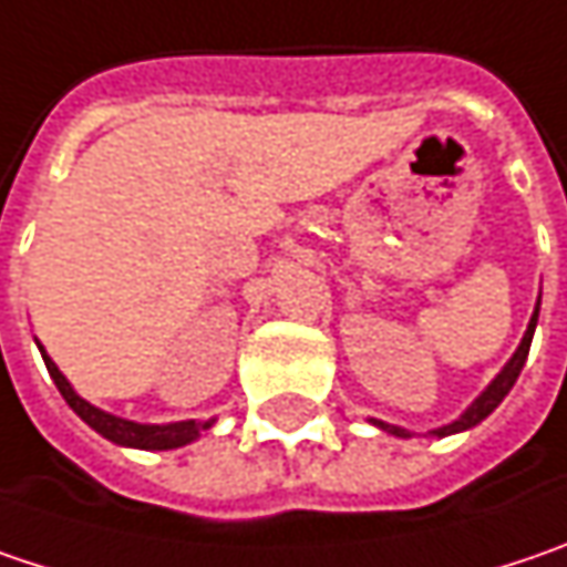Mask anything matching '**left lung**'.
<instances>
[{
    "mask_svg": "<svg viewBox=\"0 0 567 567\" xmlns=\"http://www.w3.org/2000/svg\"><path fill=\"white\" fill-rule=\"evenodd\" d=\"M536 320H539V305H536V311H533V320H529V327H526V337H523V343H519V350L514 352V359L504 365V372L494 379V382L487 384L482 391V398L465 411V414L458 416V420H452L450 426H440V430H433V436H450V433H458V430H472V426H478L484 416L491 414L504 398H507V391L514 388L516 375H519V369H523V362H526V355H529V343H533V333H536ZM382 430L388 433H394V436H411L404 426H388V423H379Z\"/></svg>",
    "mask_w": 567,
    "mask_h": 567,
    "instance_id": "1",
    "label": "left lung"
}]
</instances>
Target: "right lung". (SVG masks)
I'll use <instances>...</instances> for the list:
<instances>
[{
    "instance_id": "add662e5",
    "label": "right lung",
    "mask_w": 567,
    "mask_h": 567,
    "mask_svg": "<svg viewBox=\"0 0 567 567\" xmlns=\"http://www.w3.org/2000/svg\"><path fill=\"white\" fill-rule=\"evenodd\" d=\"M41 355H44V365H48V372H51L53 384L60 388L63 401H66L76 414L83 416L95 433H102L105 440H112L117 446H134V450H176V446L192 443L198 433H205V430L215 423V420H183V423H166V426H147V423H134V420H121V416L115 414H105V411L92 408L89 401H83V398L70 388V382H66L63 372L53 365L48 352L41 350Z\"/></svg>"
}]
</instances>
